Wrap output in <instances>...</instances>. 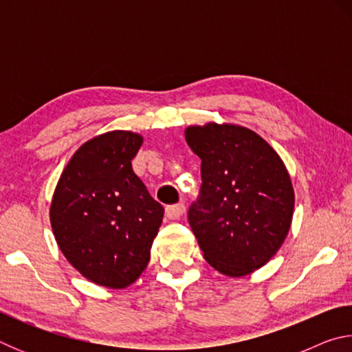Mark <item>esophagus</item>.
Listing matches in <instances>:
<instances>
[{
    "label": "esophagus",
    "instance_id": "esophagus-1",
    "mask_svg": "<svg viewBox=\"0 0 352 352\" xmlns=\"http://www.w3.org/2000/svg\"><path fill=\"white\" fill-rule=\"evenodd\" d=\"M184 211H186V206L183 204H175L166 208V217L168 219H180Z\"/></svg>",
    "mask_w": 352,
    "mask_h": 352
}]
</instances>
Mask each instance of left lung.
Masks as SVG:
<instances>
[{
    "label": "left lung",
    "mask_w": 352,
    "mask_h": 352,
    "mask_svg": "<svg viewBox=\"0 0 352 352\" xmlns=\"http://www.w3.org/2000/svg\"><path fill=\"white\" fill-rule=\"evenodd\" d=\"M201 160V186L188 220L204 258L226 276L265 265L289 234L295 192L287 169L258 133L208 122L184 130Z\"/></svg>",
    "instance_id": "1"
}]
</instances>
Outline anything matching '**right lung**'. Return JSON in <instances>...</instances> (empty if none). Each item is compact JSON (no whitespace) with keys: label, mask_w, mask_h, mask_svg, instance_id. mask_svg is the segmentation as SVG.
<instances>
[{"label":"right lung","mask_w":352,"mask_h":352,"mask_svg":"<svg viewBox=\"0 0 352 352\" xmlns=\"http://www.w3.org/2000/svg\"><path fill=\"white\" fill-rule=\"evenodd\" d=\"M142 136L113 130L77 148L52 195V233L82 276L126 289L148 264L164 208L132 169Z\"/></svg>","instance_id":"add662e5"}]
</instances>
